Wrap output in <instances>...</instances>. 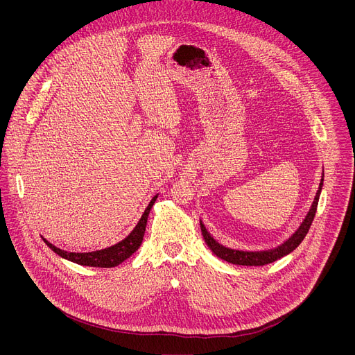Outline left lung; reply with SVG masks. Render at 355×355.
<instances>
[{
	"label": "left lung",
	"mask_w": 355,
	"mask_h": 355,
	"mask_svg": "<svg viewBox=\"0 0 355 355\" xmlns=\"http://www.w3.org/2000/svg\"><path fill=\"white\" fill-rule=\"evenodd\" d=\"M322 187H323V177H322V181H320L319 189L316 192V196H315V200H313V204H312V208H311L309 214L306 215L305 220L302 222L299 229L284 244L278 245L277 248H272V250H268V251H240V250L227 248V247L219 244L208 233V230L205 229L204 223L200 222L202 236H204L205 243L212 250L214 254L218 256L219 259L227 261V263H232V264H236V266H250V267H261V266L274 263L278 259L289 254L291 251H293L302 243V240L305 239V236L308 234V232H309V229L312 226V222L315 219V215H316L318 202H319V196H320V192H322Z\"/></svg>",
	"instance_id": "left-lung-1"
}]
</instances>
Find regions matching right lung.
Instances as JSON below:
<instances>
[{"instance_id":"add662e5","label":"right lung","mask_w":355,"mask_h":355,"mask_svg":"<svg viewBox=\"0 0 355 355\" xmlns=\"http://www.w3.org/2000/svg\"><path fill=\"white\" fill-rule=\"evenodd\" d=\"M157 199V195L150 200V204L147 205L144 214L141 215L139 223L136 225V227L132 230V233L122 241H119L115 245H111L108 248L104 250H98V251H91V252H67L64 250L58 248L56 245H53L52 243H49L46 239H43V241L52 248L56 254H59L60 257L70 260L73 263H77L80 266H88V267H101V268H111V267H116L121 263H123L126 259H129L133 252L140 247L141 241H143V236H144V230H146V223H147V218L150 214L151 207L155 205V202Z\"/></svg>"}]
</instances>
